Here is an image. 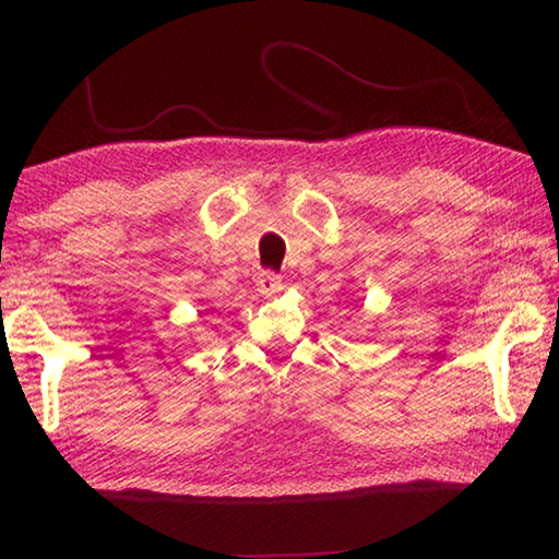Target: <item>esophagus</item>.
Returning <instances> with one entry per match:
<instances>
[{"label":"esophagus","instance_id":"obj_1","mask_svg":"<svg viewBox=\"0 0 559 559\" xmlns=\"http://www.w3.org/2000/svg\"><path fill=\"white\" fill-rule=\"evenodd\" d=\"M257 286H259V290L263 293V296H271V293H278L283 288V278L276 276V273H273V271H263L261 276H259V281H257Z\"/></svg>","mask_w":559,"mask_h":559}]
</instances>
